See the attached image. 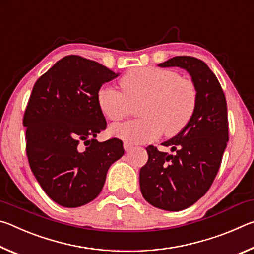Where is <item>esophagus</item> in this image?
I'll return each mask as SVG.
<instances>
[{
	"label": "esophagus",
	"mask_w": 254,
	"mask_h": 254,
	"mask_svg": "<svg viewBox=\"0 0 254 254\" xmlns=\"http://www.w3.org/2000/svg\"><path fill=\"white\" fill-rule=\"evenodd\" d=\"M132 148H134V144L131 142H127V141L124 142V149H126V151H130Z\"/></svg>",
	"instance_id": "obj_1"
}]
</instances>
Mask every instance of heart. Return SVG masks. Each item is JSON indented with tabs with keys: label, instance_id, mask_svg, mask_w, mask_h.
Masks as SVG:
<instances>
[{
	"label": "heart",
	"instance_id": "heart-1",
	"mask_svg": "<svg viewBox=\"0 0 254 254\" xmlns=\"http://www.w3.org/2000/svg\"><path fill=\"white\" fill-rule=\"evenodd\" d=\"M122 92L103 86L97 92V104L112 122L122 121L142 102L143 118L111 128L115 136L131 143H145L179 134L194 117L198 92L194 81L182 78L178 72L159 67H137L120 80Z\"/></svg>",
	"mask_w": 254,
	"mask_h": 254
}]
</instances>
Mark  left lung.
I'll return each instance as SVG.
<instances>
[{"label": "left lung", "instance_id": "left-lung-1", "mask_svg": "<svg viewBox=\"0 0 254 254\" xmlns=\"http://www.w3.org/2000/svg\"><path fill=\"white\" fill-rule=\"evenodd\" d=\"M159 66L186 69L198 92V104L190 122L162 143L175 153L148 145V162L140 170L144 199L157 208L178 212L201 198L220 170L229 141L227 104L220 81L203 60L177 56Z\"/></svg>", "mask_w": 254, "mask_h": 254}]
</instances>
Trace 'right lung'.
Returning a JSON list of instances; mask_svg holds the SVG:
<instances>
[{
    "label": "right lung",
    "mask_w": 254,
    "mask_h": 254,
    "mask_svg": "<svg viewBox=\"0 0 254 254\" xmlns=\"http://www.w3.org/2000/svg\"><path fill=\"white\" fill-rule=\"evenodd\" d=\"M118 76L101 64L70 55L33 86L23 115L28 161L46 194L64 207L95 199L110 166L124 154L118 137L95 139L106 127L97 92Z\"/></svg>",
    "instance_id": "obj_1"
}]
</instances>
